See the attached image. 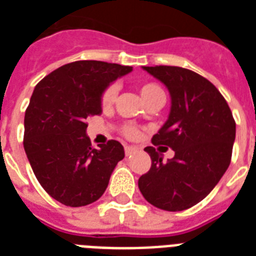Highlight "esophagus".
<instances>
[{
	"label": "esophagus",
	"mask_w": 256,
	"mask_h": 256,
	"mask_svg": "<svg viewBox=\"0 0 256 256\" xmlns=\"http://www.w3.org/2000/svg\"><path fill=\"white\" fill-rule=\"evenodd\" d=\"M134 152H136V148H132V146H124V154L126 156H132Z\"/></svg>",
	"instance_id": "1"
}]
</instances>
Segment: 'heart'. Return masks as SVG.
Returning <instances> with one entry per match:
<instances>
[{
  "label": "heart",
  "mask_w": 256,
  "mask_h": 256,
  "mask_svg": "<svg viewBox=\"0 0 256 256\" xmlns=\"http://www.w3.org/2000/svg\"><path fill=\"white\" fill-rule=\"evenodd\" d=\"M116 92H118V88H116V85H110L102 94V104L104 106H110V104L114 102L116 96ZM140 96H142V100H144V104L150 100H154V98H160V96H164V90L160 88V86L156 85V84H144L140 88ZM124 136H128V138H132V136H136V130L132 126H126L124 130Z\"/></svg>",
  "instance_id": "obj_1"
}]
</instances>
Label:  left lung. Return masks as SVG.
<instances>
[{"instance_id":"obj_1","label":"left lung","mask_w":256,"mask_h":256,"mask_svg":"<svg viewBox=\"0 0 256 256\" xmlns=\"http://www.w3.org/2000/svg\"><path fill=\"white\" fill-rule=\"evenodd\" d=\"M170 92L168 120L152 136L175 156L164 162L152 146L144 148L152 168L138 180L144 199L166 211L190 208L210 194L230 166L235 120L226 100L202 76L178 66H144Z\"/></svg>"}]
</instances>
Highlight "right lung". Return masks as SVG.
<instances>
[{"instance_id": "1", "label": "right lung", "mask_w": 256, "mask_h": 256, "mask_svg": "<svg viewBox=\"0 0 256 256\" xmlns=\"http://www.w3.org/2000/svg\"><path fill=\"white\" fill-rule=\"evenodd\" d=\"M132 66L76 61L46 76L25 112L24 148L38 182L62 204L81 207L100 199L124 146L108 140L92 148L86 120L102 112V94Z\"/></svg>"}]
</instances>
